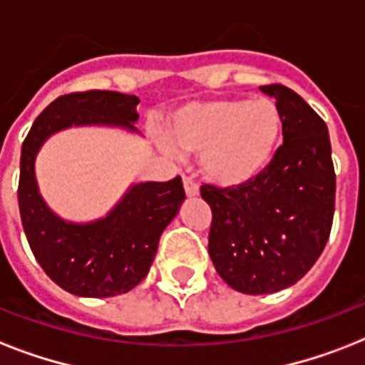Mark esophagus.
Wrapping results in <instances>:
<instances>
[{
    "instance_id": "1",
    "label": "esophagus",
    "mask_w": 365,
    "mask_h": 365,
    "mask_svg": "<svg viewBox=\"0 0 365 365\" xmlns=\"http://www.w3.org/2000/svg\"><path fill=\"white\" fill-rule=\"evenodd\" d=\"M183 187H185L187 197H197L199 195V185L191 176H183Z\"/></svg>"
}]
</instances>
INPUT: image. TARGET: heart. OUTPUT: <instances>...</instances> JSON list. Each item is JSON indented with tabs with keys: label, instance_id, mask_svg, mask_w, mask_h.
<instances>
[{
	"label": "heart",
	"instance_id": "1",
	"mask_svg": "<svg viewBox=\"0 0 365 365\" xmlns=\"http://www.w3.org/2000/svg\"><path fill=\"white\" fill-rule=\"evenodd\" d=\"M282 138V113L269 98H220L193 102L176 111L170 140L199 153L212 182L237 187L271 165Z\"/></svg>",
	"mask_w": 365,
	"mask_h": 365
}]
</instances>
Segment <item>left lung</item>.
<instances>
[{"instance_id": "left-lung-1", "label": "left lung", "mask_w": 365, "mask_h": 365, "mask_svg": "<svg viewBox=\"0 0 365 365\" xmlns=\"http://www.w3.org/2000/svg\"><path fill=\"white\" fill-rule=\"evenodd\" d=\"M261 91L277 100L284 143L271 165L237 187L205 183L212 208L208 254L217 274L237 292L274 294L311 271L329 239L335 170L328 126L292 88Z\"/></svg>"}]
</instances>
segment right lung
Listing matches in <instances>:
<instances>
[{"label":"right lung","instance_id":"add662e5","mask_svg":"<svg viewBox=\"0 0 365 365\" xmlns=\"http://www.w3.org/2000/svg\"><path fill=\"white\" fill-rule=\"evenodd\" d=\"M138 102L132 94L113 91L64 94L39 113L22 143L19 208L26 239L48 278L73 295L111 297L142 282L160 235L185 199L182 178L136 183L106 217L70 223L41 199L36 155L51 134L68 126L108 125L136 130Z\"/></svg>","mask_w":365,"mask_h":365}]
</instances>
